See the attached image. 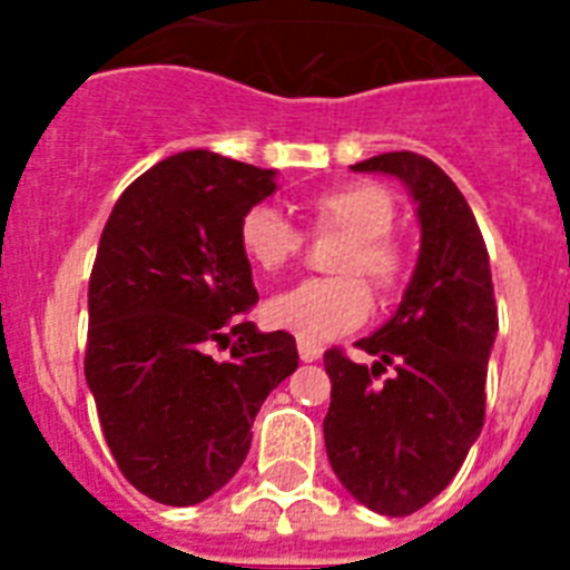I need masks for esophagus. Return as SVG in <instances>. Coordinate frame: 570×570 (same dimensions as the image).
I'll return each mask as SVG.
<instances>
[{
	"label": "esophagus",
	"instance_id": "1",
	"mask_svg": "<svg viewBox=\"0 0 570 570\" xmlns=\"http://www.w3.org/2000/svg\"><path fill=\"white\" fill-rule=\"evenodd\" d=\"M298 357H302L304 364H313V361H320V357H322V346L298 340Z\"/></svg>",
	"mask_w": 570,
	"mask_h": 570
}]
</instances>
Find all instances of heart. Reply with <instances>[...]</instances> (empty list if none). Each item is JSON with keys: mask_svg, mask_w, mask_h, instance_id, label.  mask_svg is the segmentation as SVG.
I'll use <instances>...</instances> for the list:
<instances>
[{"mask_svg": "<svg viewBox=\"0 0 570 570\" xmlns=\"http://www.w3.org/2000/svg\"><path fill=\"white\" fill-rule=\"evenodd\" d=\"M307 215L313 230L346 233V242L331 259V272L337 275L304 281L272 298L266 320L272 328L286 331L304 343H325L366 320L373 302L361 276L367 277L381 298H393L405 284L407 263L390 236L396 204L375 183H337L316 191L307 197ZM302 242V230L275 206L257 204L242 215V254L266 275L284 272L298 257Z\"/></svg>", "mask_w": 570, "mask_h": 570, "instance_id": "heart-1", "label": "heart"}]
</instances>
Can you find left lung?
Masks as SVG:
<instances>
[{
  "label": "left lung",
  "instance_id": "obj_1",
  "mask_svg": "<svg viewBox=\"0 0 570 570\" xmlns=\"http://www.w3.org/2000/svg\"><path fill=\"white\" fill-rule=\"evenodd\" d=\"M355 171L405 183L420 215V257L399 311L357 340L373 366L325 352V450L348 494L387 518L423 509L450 485L485 423L497 302L491 263L468 200L420 154L396 150ZM390 365V380L379 382Z\"/></svg>",
  "mask_w": 570,
  "mask_h": 570
}]
</instances>
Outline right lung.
<instances>
[{
    "label": "right lung",
    "mask_w": 570,
    "mask_h": 570,
    "mask_svg": "<svg viewBox=\"0 0 570 570\" xmlns=\"http://www.w3.org/2000/svg\"><path fill=\"white\" fill-rule=\"evenodd\" d=\"M275 189L272 168L186 150L129 183L102 227L85 379L120 473L156 503L227 485L259 405L298 366L293 334L248 320L259 295L239 222Z\"/></svg>",
    "instance_id": "add662e5"
}]
</instances>
